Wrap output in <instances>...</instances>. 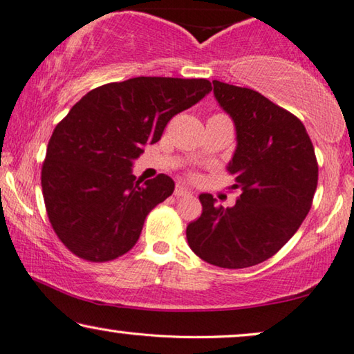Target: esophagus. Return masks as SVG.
Listing matches in <instances>:
<instances>
[{
  "instance_id": "34e87169",
  "label": "esophagus",
  "mask_w": 354,
  "mask_h": 354,
  "mask_svg": "<svg viewBox=\"0 0 354 354\" xmlns=\"http://www.w3.org/2000/svg\"><path fill=\"white\" fill-rule=\"evenodd\" d=\"M175 196L176 197H191L192 191H191V187L186 186V184H176Z\"/></svg>"
}]
</instances>
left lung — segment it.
I'll list each match as a JSON object with an SVG mask.
<instances>
[{
	"label": "left lung",
	"instance_id": "obj_1",
	"mask_svg": "<svg viewBox=\"0 0 354 354\" xmlns=\"http://www.w3.org/2000/svg\"><path fill=\"white\" fill-rule=\"evenodd\" d=\"M213 94L236 127L227 171L241 196L234 207L201 194L202 215L189 223L191 250L210 265L241 270L286 245L310 212L317 186L315 147L293 113L250 88L213 80Z\"/></svg>",
	"mask_w": 354,
	"mask_h": 354
}]
</instances>
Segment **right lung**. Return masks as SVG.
Masks as SVG:
<instances>
[{"mask_svg": "<svg viewBox=\"0 0 354 354\" xmlns=\"http://www.w3.org/2000/svg\"><path fill=\"white\" fill-rule=\"evenodd\" d=\"M210 91L203 78L136 77L94 88L71 109L41 168L48 218L68 250L96 263L131 250L149 212L175 191L167 175L141 184L133 160Z\"/></svg>", "mask_w": 354, "mask_h": 354, "instance_id": "add662e5", "label": "right lung"}]
</instances>
